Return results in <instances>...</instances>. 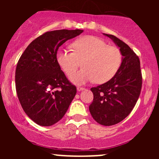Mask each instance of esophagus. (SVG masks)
I'll list each match as a JSON object with an SVG mask.
<instances>
[{
    "label": "esophagus",
    "mask_w": 159,
    "mask_h": 159,
    "mask_svg": "<svg viewBox=\"0 0 159 159\" xmlns=\"http://www.w3.org/2000/svg\"><path fill=\"white\" fill-rule=\"evenodd\" d=\"M85 90V88H84V87H77V90L78 91H81V90Z\"/></svg>",
    "instance_id": "esophagus-1"
}]
</instances>
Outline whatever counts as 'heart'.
Instances as JSON below:
<instances>
[{
  "label": "heart",
  "mask_w": 159,
  "mask_h": 159,
  "mask_svg": "<svg viewBox=\"0 0 159 159\" xmlns=\"http://www.w3.org/2000/svg\"><path fill=\"white\" fill-rule=\"evenodd\" d=\"M73 52L61 48L57 61L67 75L75 71L82 63L83 69L72 75L70 80L75 84L94 81L96 84L108 81L119 70L123 55L117 47L108 45L96 36H87L72 44Z\"/></svg>",
  "instance_id": "heart-1"
}]
</instances>
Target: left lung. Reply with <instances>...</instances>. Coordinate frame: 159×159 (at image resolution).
<instances>
[{
	"instance_id": "left-lung-1",
	"label": "left lung",
	"mask_w": 159,
	"mask_h": 159,
	"mask_svg": "<svg viewBox=\"0 0 159 159\" xmlns=\"http://www.w3.org/2000/svg\"><path fill=\"white\" fill-rule=\"evenodd\" d=\"M120 48L123 61L119 70L110 81L90 89L93 100L89 107L93 118L102 125H113L131 113L139 98L142 75L139 57L124 42L105 34Z\"/></svg>"
}]
</instances>
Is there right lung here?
Returning <instances> with one entry per match:
<instances>
[{
	"label": "right lung",
	"instance_id": "add662e5",
	"mask_svg": "<svg viewBox=\"0 0 159 159\" xmlns=\"http://www.w3.org/2000/svg\"><path fill=\"white\" fill-rule=\"evenodd\" d=\"M83 30L48 31L30 43L16 69V88L24 111L34 123L50 126L64 116L77 93L57 61L58 48Z\"/></svg>",
	"mask_w": 159,
	"mask_h": 159
}]
</instances>
